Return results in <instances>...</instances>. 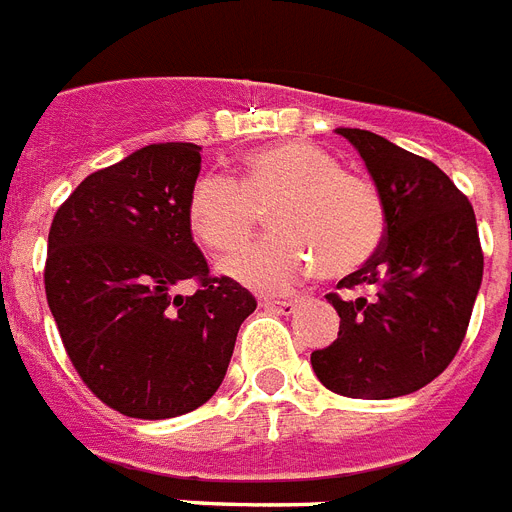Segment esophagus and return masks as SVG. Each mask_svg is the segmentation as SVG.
<instances>
[{"label":"esophagus","instance_id":"1","mask_svg":"<svg viewBox=\"0 0 512 512\" xmlns=\"http://www.w3.org/2000/svg\"><path fill=\"white\" fill-rule=\"evenodd\" d=\"M295 306H298L295 300H273V298L263 300V308H268V311H273V314H292Z\"/></svg>","mask_w":512,"mask_h":512}]
</instances>
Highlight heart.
<instances>
[{
  "label": "heart",
  "mask_w": 512,
  "mask_h": 512,
  "mask_svg": "<svg viewBox=\"0 0 512 512\" xmlns=\"http://www.w3.org/2000/svg\"><path fill=\"white\" fill-rule=\"evenodd\" d=\"M257 209H268L276 233L222 263L233 282L257 292L290 290L317 265L327 279L351 276L386 239V204L376 182L300 139L249 152L236 179L204 174L187 198V222L195 239L222 255L249 239Z\"/></svg>",
  "instance_id": "1"
}]
</instances>
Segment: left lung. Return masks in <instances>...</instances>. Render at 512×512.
I'll return each instance as SVG.
<instances>
[{
  "instance_id": "obj_1",
  "label": "left lung",
  "mask_w": 512,
  "mask_h": 512,
  "mask_svg": "<svg viewBox=\"0 0 512 512\" xmlns=\"http://www.w3.org/2000/svg\"><path fill=\"white\" fill-rule=\"evenodd\" d=\"M338 134L384 195L386 239L368 265L338 282L351 298L327 295L341 330L311 354V368L335 395H411L451 365L470 325L483 279L475 212L427 158L360 128Z\"/></svg>"
}]
</instances>
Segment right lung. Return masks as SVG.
<instances>
[{"label": "right lung", "mask_w": 512, "mask_h": 512, "mask_svg": "<svg viewBox=\"0 0 512 512\" xmlns=\"http://www.w3.org/2000/svg\"><path fill=\"white\" fill-rule=\"evenodd\" d=\"M198 171V144H147L85 177L50 225L45 295L66 354L93 395L131 419L204 405L257 308L239 282L209 276L193 241ZM190 281L196 292L182 293Z\"/></svg>", "instance_id": "1"}]
</instances>
